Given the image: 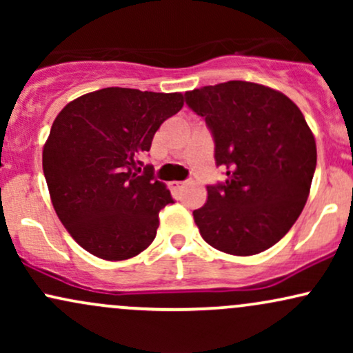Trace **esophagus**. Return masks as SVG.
Segmentation results:
<instances>
[{"mask_svg": "<svg viewBox=\"0 0 353 353\" xmlns=\"http://www.w3.org/2000/svg\"><path fill=\"white\" fill-rule=\"evenodd\" d=\"M184 185H185V182H181V181L171 182V188H172L174 190H181L182 188H184Z\"/></svg>", "mask_w": 353, "mask_h": 353, "instance_id": "34e87169", "label": "esophagus"}]
</instances>
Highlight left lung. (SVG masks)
I'll use <instances>...</instances> for the list:
<instances>
[{
  "label": "left lung",
  "instance_id": "left-lung-1",
  "mask_svg": "<svg viewBox=\"0 0 353 353\" xmlns=\"http://www.w3.org/2000/svg\"><path fill=\"white\" fill-rule=\"evenodd\" d=\"M208 124L225 181L208 185L192 212L202 239L221 252L254 255L277 244L301 216L317 165L305 117L282 92L228 81L184 94Z\"/></svg>",
  "mask_w": 353,
  "mask_h": 353
}]
</instances>
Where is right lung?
I'll return each instance as SVG.
<instances>
[{"label":"right lung","instance_id":"1","mask_svg":"<svg viewBox=\"0 0 353 353\" xmlns=\"http://www.w3.org/2000/svg\"><path fill=\"white\" fill-rule=\"evenodd\" d=\"M181 92L104 88L71 101L52 123L43 171L56 214L89 254L124 261L151 245L159 210L174 202L141 157Z\"/></svg>","mask_w":353,"mask_h":353}]
</instances>
